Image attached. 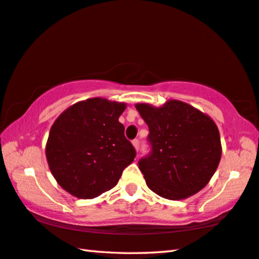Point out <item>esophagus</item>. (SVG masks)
I'll list each match as a JSON object with an SVG mask.
<instances>
[{"label": "esophagus", "mask_w": 259, "mask_h": 259, "mask_svg": "<svg viewBox=\"0 0 259 259\" xmlns=\"http://www.w3.org/2000/svg\"><path fill=\"white\" fill-rule=\"evenodd\" d=\"M133 145H134V147L136 148V150H139V140L138 139H134L133 140Z\"/></svg>", "instance_id": "1"}]
</instances>
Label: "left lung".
<instances>
[{
	"instance_id": "8db88e82",
	"label": "left lung",
	"mask_w": 259,
	"mask_h": 259,
	"mask_svg": "<svg viewBox=\"0 0 259 259\" xmlns=\"http://www.w3.org/2000/svg\"><path fill=\"white\" fill-rule=\"evenodd\" d=\"M136 109L149 129L150 152L138 162L149 189L171 200L185 199L203 189L222 154L215 122L177 100L161 107L142 103Z\"/></svg>"
}]
</instances>
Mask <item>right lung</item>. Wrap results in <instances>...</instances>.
I'll list each match as a JSON object with an SVG mask.
<instances>
[{"label": "right lung", "mask_w": 259, "mask_h": 259, "mask_svg": "<svg viewBox=\"0 0 259 259\" xmlns=\"http://www.w3.org/2000/svg\"><path fill=\"white\" fill-rule=\"evenodd\" d=\"M124 103L95 97L65 110L52 125L46 158L65 191L92 199L116 186L136 149L124 136L119 116Z\"/></svg>", "instance_id": "right-lung-1"}]
</instances>
